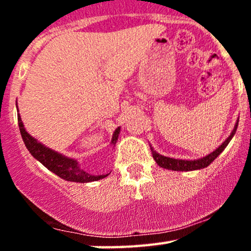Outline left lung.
I'll return each mask as SVG.
<instances>
[{
    "label": "left lung",
    "instance_id": "obj_1",
    "mask_svg": "<svg viewBox=\"0 0 251 251\" xmlns=\"http://www.w3.org/2000/svg\"><path fill=\"white\" fill-rule=\"evenodd\" d=\"M237 126H238V122L236 123V125H235L234 129H232L231 134H230L229 137L226 138V142L222 144L220 148L216 149L215 151L211 152L210 154L205 155V157L201 158V159H197V160H183V159H175V158L165 157V155L157 153V152L154 151L152 146H150V148H151L152 155H153L155 163H157L158 165H159L160 168H163V169L172 170V171H194V170L204 169V168H206V166H209L212 162H214L216 158H217L218 155L222 153V151H223V150L226 148L227 144L230 143L231 138L234 137V134L236 133Z\"/></svg>",
    "mask_w": 251,
    "mask_h": 251
}]
</instances>
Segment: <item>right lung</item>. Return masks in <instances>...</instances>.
Segmentation results:
<instances>
[{"instance_id":"add662e5","label":"right lung","mask_w":251,"mask_h":251,"mask_svg":"<svg viewBox=\"0 0 251 251\" xmlns=\"http://www.w3.org/2000/svg\"><path fill=\"white\" fill-rule=\"evenodd\" d=\"M17 122H19V127L20 132H21L22 139H24L25 148L28 149L30 154L33 155L35 159L39 160L43 166H46L50 171L57 175L60 178H62V179L68 181H76V183H89V181L102 179V178L107 177L108 176V174L99 176L87 174V172L80 169L79 164H77L75 159H72V158L65 157V155L57 153L56 151H53V150L46 148V146L42 145L41 143H39L36 139H34V138L25 131L20 114L17 116ZM119 132L120 127H118L116 131H114L111 142V144H113V145H116Z\"/></svg>"}]
</instances>
